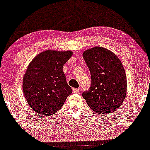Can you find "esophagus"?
<instances>
[{
    "mask_svg": "<svg viewBox=\"0 0 150 150\" xmlns=\"http://www.w3.org/2000/svg\"><path fill=\"white\" fill-rule=\"evenodd\" d=\"M73 92H74V93H79V92H80V90L79 88H73Z\"/></svg>",
    "mask_w": 150,
    "mask_h": 150,
    "instance_id": "obj_1",
    "label": "esophagus"
}]
</instances>
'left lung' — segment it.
Returning a JSON list of instances; mask_svg holds the SVG:
<instances>
[{"instance_id":"1","label":"left lung","mask_w":150,"mask_h":150,"mask_svg":"<svg viewBox=\"0 0 150 150\" xmlns=\"http://www.w3.org/2000/svg\"><path fill=\"white\" fill-rule=\"evenodd\" d=\"M83 57L89 68L92 83L82 96L98 114L114 112L123 103L127 90L122 62L114 53L102 47L86 50Z\"/></svg>"}]
</instances>
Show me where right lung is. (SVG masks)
<instances>
[{"label":"right lung","instance_id":"add662e5","mask_svg":"<svg viewBox=\"0 0 150 150\" xmlns=\"http://www.w3.org/2000/svg\"><path fill=\"white\" fill-rule=\"evenodd\" d=\"M71 51L46 50L29 64L23 78V92L29 106L44 115L56 113L72 93L62 67L72 56Z\"/></svg>","mask_w":150,"mask_h":150}]
</instances>
